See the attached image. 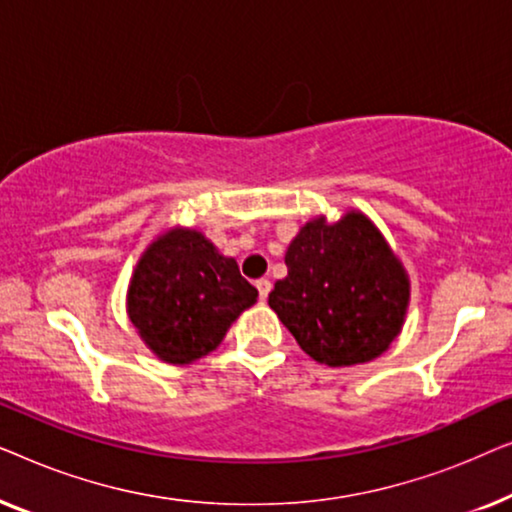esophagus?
<instances>
[{
  "label": "esophagus",
  "mask_w": 512,
  "mask_h": 512,
  "mask_svg": "<svg viewBox=\"0 0 512 512\" xmlns=\"http://www.w3.org/2000/svg\"><path fill=\"white\" fill-rule=\"evenodd\" d=\"M256 289H258V298H261V300H268V293H270V289H272L270 279H258V282H256Z\"/></svg>",
  "instance_id": "1"
}]
</instances>
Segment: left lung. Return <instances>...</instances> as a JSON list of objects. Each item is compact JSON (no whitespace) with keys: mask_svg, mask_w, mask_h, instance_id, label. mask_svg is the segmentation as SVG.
Here are the masks:
<instances>
[{"mask_svg":"<svg viewBox=\"0 0 512 512\" xmlns=\"http://www.w3.org/2000/svg\"><path fill=\"white\" fill-rule=\"evenodd\" d=\"M268 305L300 349L331 368L382 356L403 331L410 277L380 228L359 209L300 226Z\"/></svg>","mask_w":512,"mask_h":512,"instance_id":"left-lung-1","label":"left lung"}]
</instances>
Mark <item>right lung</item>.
Masks as SVG:
<instances>
[{"mask_svg": "<svg viewBox=\"0 0 512 512\" xmlns=\"http://www.w3.org/2000/svg\"><path fill=\"white\" fill-rule=\"evenodd\" d=\"M258 291L205 233L172 226L142 251L125 310L153 356L188 366L214 352Z\"/></svg>", "mask_w": 512, "mask_h": 512, "instance_id": "obj_1", "label": "right lung"}]
</instances>
